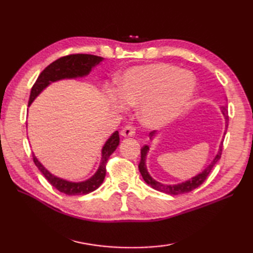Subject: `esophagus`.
Here are the masks:
<instances>
[{
	"label": "esophagus",
	"mask_w": 253,
	"mask_h": 253,
	"mask_svg": "<svg viewBox=\"0 0 253 253\" xmlns=\"http://www.w3.org/2000/svg\"><path fill=\"white\" fill-rule=\"evenodd\" d=\"M136 132V128L135 126L132 125H126L125 127L123 128L122 131H121V135L123 137H132L133 135H135Z\"/></svg>",
	"instance_id": "obj_1"
}]
</instances>
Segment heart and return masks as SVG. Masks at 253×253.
Here are the masks:
<instances>
[{
    "mask_svg": "<svg viewBox=\"0 0 253 253\" xmlns=\"http://www.w3.org/2000/svg\"><path fill=\"white\" fill-rule=\"evenodd\" d=\"M196 82L189 72L158 63L131 67L121 78V89L109 95L117 111L140 105V120L146 126L160 127L173 121L186 109Z\"/></svg>",
    "mask_w": 253,
    "mask_h": 253,
    "instance_id": "obj_1",
    "label": "heart"
}]
</instances>
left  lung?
Wrapping results in <instances>:
<instances>
[{"instance_id":"left-lung-1","label":"left lung","mask_w":253,"mask_h":253,"mask_svg":"<svg viewBox=\"0 0 253 253\" xmlns=\"http://www.w3.org/2000/svg\"><path fill=\"white\" fill-rule=\"evenodd\" d=\"M222 112L225 116V120H226V127L228 126V112L226 107H222ZM150 137L154 136V130L150 132ZM148 150L149 147L148 146H144L141 149V160H140V163H139V170H140V174L142 176L143 180L147 182L149 186H151L153 189L161 191V192H164V193H168V195H181V193H186V192H189L192 191L193 189H196L200 185H202L204 180L208 178L209 174L211 173V170L213 169V166L216 164L217 161L221 159V155H222V150H223V143L219 146V150H218V153L215 157V159L213 160V162L210 164L208 168L204 169L201 174L197 175L196 177H193L192 179H189L188 181L185 182H181V184L178 185H163L161 184V182L155 181L151 176L149 175L147 168H146V157H147V153H148Z\"/></svg>"}]
</instances>
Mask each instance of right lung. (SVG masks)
Segmentation results:
<instances>
[{
    "label": "right lung",
    "instance_id": "add662e5",
    "mask_svg": "<svg viewBox=\"0 0 253 253\" xmlns=\"http://www.w3.org/2000/svg\"><path fill=\"white\" fill-rule=\"evenodd\" d=\"M102 60H103V57L91 54H69L60 57L58 60L51 63L49 66H46L41 72L35 84L32 85L28 105L31 104V102L35 100L36 96L49 84L60 79L85 76V75L89 74L91 68L98 65ZM118 144H120V135H118V131H115L109 140L106 141L103 149H102V160L99 169L96 170V173L90 179L83 182H71L52 175L41 165L34 153H32V160H34V163L37 168L44 175L46 180L58 191L68 196L87 195L89 192L94 191L103 182L106 174L107 160H109L110 155L115 151Z\"/></svg>",
    "mask_w": 253,
    "mask_h": 253
}]
</instances>
